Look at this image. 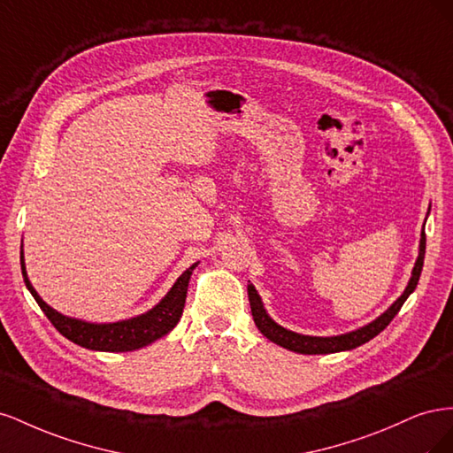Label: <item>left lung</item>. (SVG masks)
Returning a JSON list of instances; mask_svg holds the SVG:
<instances>
[{
  "label": "left lung",
  "mask_w": 453,
  "mask_h": 453,
  "mask_svg": "<svg viewBox=\"0 0 453 453\" xmlns=\"http://www.w3.org/2000/svg\"><path fill=\"white\" fill-rule=\"evenodd\" d=\"M425 226V225H423ZM423 258H425V230H421V240H419V255L412 270V278H410L404 293L395 300V303L383 311L378 319L370 321L368 325L357 328V331H351L346 334H338V336H306V334H298L293 331H287L285 326L278 325L273 321L270 315L266 313L263 300H260L258 293L255 287L250 283L248 285V295H250V304H251V313H253V321L258 326V331L263 333L270 342L278 344L285 349H291L296 353H304V355H325V353H338V351H348L355 349L363 344H366L368 340H372L378 336L383 328H386L403 304L406 303V298L414 293L416 285L421 276V268H423Z\"/></svg>",
  "instance_id": "8db88e82"
}]
</instances>
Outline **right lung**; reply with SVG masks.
<instances>
[{"label":"right lung","mask_w":453,"mask_h":453,"mask_svg":"<svg viewBox=\"0 0 453 453\" xmlns=\"http://www.w3.org/2000/svg\"><path fill=\"white\" fill-rule=\"evenodd\" d=\"M196 265L198 263L187 268L181 276L177 278L172 289L155 308H150L149 311L138 315V318H130L117 323H88L83 319L67 318V315H62L60 311L52 310L45 300L37 295V291L34 289L28 280V273H26L24 253L20 251V266H22L24 283L28 287L32 296L35 298L39 308L43 310V313L49 318V321L57 326V331L62 336L72 340L73 344L87 349H94V351H134L162 336H166L181 318L183 308H185L187 289H188V280L193 276V270L196 268Z\"/></svg>","instance_id":"add662e5"}]
</instances>
